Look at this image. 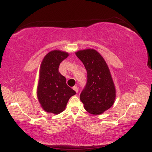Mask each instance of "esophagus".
<instances>
[{"instance_id": "34e87169", "label": "esophagus", "mask_w": 152, "mask_h": 152, "mask_svg": "<svg viewBox=\"0 0 152 152\" xmlns=\"http://www.w3.org/2000/svg\"><path fill=\"white\" fill-rule=\"evenodd\" d=\"M73 89H74L75 91L76 92V93H78V87H77V86H74V87H73Z\"/></svg>"}]
</instances>
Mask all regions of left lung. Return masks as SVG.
Listing matches in <instances>:
<instances>
[{"mask_svg":"<svg viewBox=\"0 0 152 152\" xmlns=\"http://www.w3.org/2000/svg\"><path fill=\"white\" fill-rule=\"evenodd\" d=\"M76 55L87 71L86 84L80 94V99L88 113L102 114L112 106L116 98L109 67L100 53L94 49L78 50Z\"/></svg>","mask_w":152,"mask_h":152,"instance_id":"8db88e82","label":"left lung"}]
</instances>
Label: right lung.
Here are the masks:
<instances>
[{
	"label": "right lung",
	"mask_w": 152,
	"mask_h": 152,
	"mask_svg": "<svg viewBox=\"0 0 152 152\" xmlns=\"http://www.w3.org/2000/svg\"><path fill=\"white\" fill-rule=\"evenodd\" d=\"M68 56L66 52L54 50L46 54L41 62L37 96L43 110L48 113L60 114L69 99L76 94L58 71L60 64Z\"/></svg>",
	"instance_id": "1"
}]
</instances>
